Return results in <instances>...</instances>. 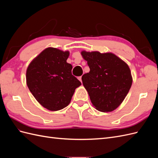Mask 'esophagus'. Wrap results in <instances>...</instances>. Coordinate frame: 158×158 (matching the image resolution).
<instances>
[{
  "mask_svg": "<svg viewBox=\"0 0 158 158\" xmlns=\"http://www.w3.org/2000/svg\"><path fill=\"white\" fill-rule=\"evenodd\" d=\"M78 80H79L80 81V82H82V76H79V77L78 78Z\"/></svg>",
  "mask_w": 158,
  "mask_h": 158,
  "instance_id": "34e87169",
  "label": "esophagus"
}]
</instances>
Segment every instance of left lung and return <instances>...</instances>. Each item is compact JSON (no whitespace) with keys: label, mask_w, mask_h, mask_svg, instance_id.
<instances>
[{"label":"left lung","mask_w":158,"mask_h":158,"mask_svg":"<svg viewBox=\"0 0 158 158\" xmlns=\"http://www.w3.org/2000/svg\"><path fill=\"white\" fill-rule=\"evenodd\" d=\"M89 67L82 80L93 106L102 112H111L125 99L132 85L128 64L111 52H81Z\"/></svg>","instance_id":"1"}]
</instances>
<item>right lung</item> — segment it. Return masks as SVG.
Returning a JSON list of instances; mask_svg holds the SVG:
<instances>
[{
  "mask_svg": "<svg viewBox=\"0 0 158 158\" xmlns=\"http://www.w3.org/2000/svg\"><path fill=\"white\" fill-rule=\"evenodd\" d=\"M69 51L53 47L43 51L28 66L26 83L43 107L58 111L70 103L81 82L72 74L73 66L66 63Z\"/></svg>",
  "mask_w": 158,
  "mask_h": 158,
  "instance_id": "obj_1",
  "label": "right lung"
}]
</instances>
